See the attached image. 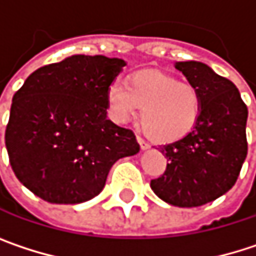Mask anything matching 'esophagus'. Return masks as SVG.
<instances>
[{"label":"esophagus","mask_w":256,"mask_h":256,"mask_svg":"<svg viewBox=\"0 0 256 256\" xmlns=\"http://www.w3.org/2000/svg\"><path fill=\"white\" fill-rule=\"evenodd\" d=\"M136 139H138V142H139V145H140V148H142V150H148V148L151 146V145H150V144H148V142H146L144 138H140V136H136Z\"/></svg>","instance_id":"1"}]
</instances>
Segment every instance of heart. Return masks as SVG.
I'll return each instance as SVG.
<instances>
[{
    "instance_id": "b5f03b06",
    "label": "heart",
    "mask_w": 256,
    "mask_h": 256,
    "mask_svg": "<svg viewBox=\"0 0 256 256\" xmlns=\"http://www.w3.org/2000/svg\"><path fill=\"white\" fill-rule=\"evenodd\" d=\"M202 104L194 84L162 71L136 72L128 84L112 81L106 90L111 120L126 124L142 108V128L157 142H175L190 134L200 118Z\"/></svg>"
}]
</instances>
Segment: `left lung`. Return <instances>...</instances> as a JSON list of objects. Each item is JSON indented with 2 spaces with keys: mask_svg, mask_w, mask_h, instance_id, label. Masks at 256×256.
I'll list each match as a JSON object with an SVG mask.
<instances>
[{
  "mask_svg": "<svg viewBox=\"0 0 256 256\" xmlns=\"http://www.w3.org/2000/svg\"><path fill=\"white\" fill-rule=\"evenodd\" d=\"M175 68L200 90L202 112L190 134L160 145L169 163L150 185L169 204L196 208L226 194L238 178L248 154V106L230 80L208 65L188 60Z\"/></svg>",
  "mask_w": 256,
  "mask_h": 256,
  "instance_id": "1",
  "label": "left lung"
}]
</instances>
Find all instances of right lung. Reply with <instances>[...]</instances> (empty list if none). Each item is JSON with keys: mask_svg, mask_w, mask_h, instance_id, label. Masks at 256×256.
I'll use <instances>...</instances> for the list:
<instances>
[{"mask_svg": "<svg viewBox=\"0 0 256 256\" xmlns=\"http://www.w3.org/2000/svg\"><path fill=\"white\" fill-rule=\"evenodd\" d=\"M126 62L74 54L34 71L14 93L6 146L18 179L58 204L98 196L112 164L139 152L132 130L106 118V90Z\"/></svg>", "mask_w": 256, "mask_h": 256, "instance_id": "obj_1", "label": "right lung"}]
</instances>
